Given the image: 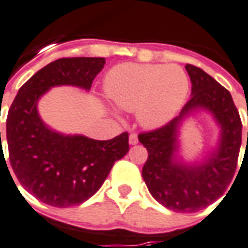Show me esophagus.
<instances>
[{
    "instance_id": "34e87169",
    "label": "esophagus",
    "mask_w": 248,
    "mask_h": 248,
    "mask_svg": "<svg viewBox=\"0 0 248 248\" xmlns=\"http://www.w3.org/2000/svg\"><path fill=\"white\" fill-rule=\"evenodd\" d=\"M138 141H139V139H138L137 134H134V132L130 134V137H128V143H130L131 145H135L138 144Z\"/></svg>"
}]
</instances>
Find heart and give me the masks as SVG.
I'll return each mask as SVG.
<instances>
[{"label": "heart", "instance_id": "1", "mask_svg": "<svg viewBox=\"0 0 248 248\" xmlns=\"http://www.w3.org/2000/svg\"><path fill=\"white\" fill-rule=\"evenodd\" d=\"M109 99L126 111H137L145 127H157L178 110L188 92V78L177 65L124 63L107 75Z\"/></svg>", "mask_w": 248, "mask_h": 248}]
</instances>
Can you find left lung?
Listing matches in <instances>:
<instances>
[{
    "label": "left lung",
    "mask_w": 248,
    "mask_h": 248,
    "mask_svg": "<svg viewBox=\"0 0 248 248\" xmlns=\"http://www.w3.org/2000/svg\"><path fill=\"white\" fill-rule=\"evenodd\" d=\"M191 79V99L179 117L152 131L140 132L139 141L148 151L141 175L151 195L168 209L192 213L211 205L229 186L237 169L242 143V121L230 92L199 67L186 65ZM212 112L221 126L217 152L203 164L187 167L174 160L176 127L190 111Z\"/></svg>",
    "instance_id": "left-lung-1"
}]
</instances>
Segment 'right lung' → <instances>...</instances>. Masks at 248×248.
Listing matches in <instances>:
<instances>
[{
  "mask_svg": "<svg viewBox=\"0 0 248 248\" xmlns=\"http://www.w3.org/2000/svg\"><path fill=\"white\" fill-rule=\"evenodd\" d=\"M104 65L101 57L50 62L20 87L9 109L6 139L11 168L19 183L48 205L66 208L90 199L114 162L128 152L127 132L110 140L62 135L46 127L37 113V101L50 87L67 84L90 90Z\"/></svg>",
  "mask_w": 248,
  "mask_h": 248,
  "instance_id": "right-lung-1",
  "label": "right lung"
}]
</instances>
